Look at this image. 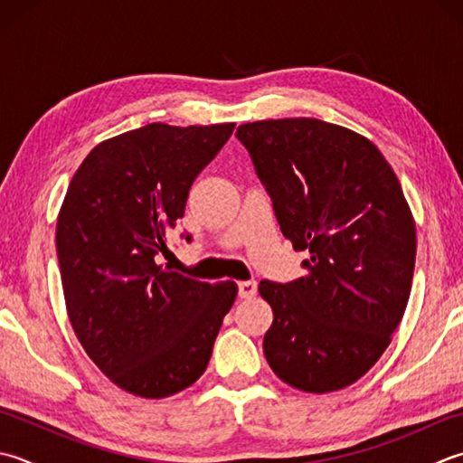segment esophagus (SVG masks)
<instances>
[{
    "label": "esophagus",
    "instance_id": "34e87169",
    "mask_svg": "<svg viewBox=\"0 0 463 463\" xmlns=\"http://www.w3.org/2000/svg\"><path fill=\"white\" fill-rule=\"evenodd\" d=\"M255 295H257L255 280H241V283H239V297L241 298H252Z\"/></svg>",
    "mask_w": 463,
    "mask_h": 463
}]
</instances>
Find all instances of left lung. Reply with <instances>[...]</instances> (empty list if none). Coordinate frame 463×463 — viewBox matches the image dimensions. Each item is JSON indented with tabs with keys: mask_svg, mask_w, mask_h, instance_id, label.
Instances as JSON below:
<instances>
[{
	"mask_svg": "<svg viewBox=\"0 0 463 463\" xmlns=\"http://www.w3.org/2000/svg\"><path fill=\"white\" fill-rule=\"evenodd\" d=\"M283 237L309 250L305 277L260 280L273 309L262 351L275 375L307 393L355 383L405 313L415 224L395 172L364 136L315 118L242 124Z\"/></svg>",
	"mask_w": 463,
	"mask_h": 463,
	"instance_id": "8db88e82",
	"label": "left lung"
}]
</instances>
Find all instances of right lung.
<instances>
[{
	"label": "right lung",
	"instance_id": "add662e5",
	"mask_svg": "<svg viewBox=\"0 0 463 463\" xmlns=\"http://www.w3.org/2000/svg\"><path fill=\"white\" fill-rule=\"evenodd\" d=\"M232 130L142 126L98 144L68 186L56 250L70 323L124 392L160 400L193 385L237 298L232 280L201 283L160 265L190 186Z\"/></svg>",
	"mask_w": 463,
	"mask_h": 463
}]
</instances>
